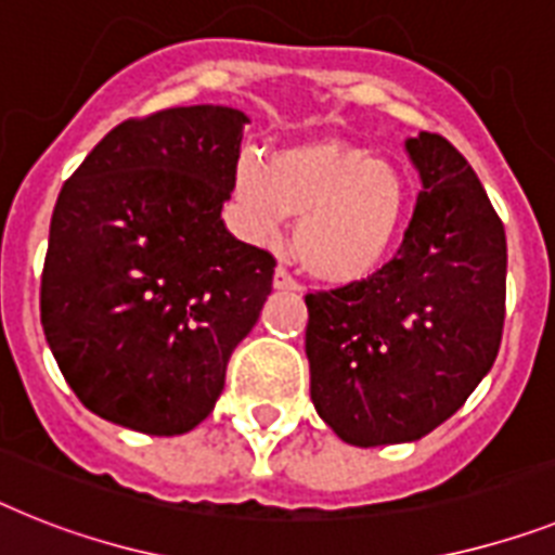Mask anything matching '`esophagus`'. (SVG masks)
<instances>
[{
  "label": "esophagus",
  "instance_id": "obj_1",
  "mask_svg": "<svg viewBox=\"0 0 555 555\" xmlns=\"http://www.w3.org/2000/svg\"><path fill=\"white\" fill-rule=\"evenodd\" d=\"M273 287L276 291H299V282L291 276V270L285 264H279L276 273H273Z\"/></svg>",
  "mask_w": 555,
  "mask_h": 555
}]
</instances>
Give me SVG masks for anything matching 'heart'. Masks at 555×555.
<instances>
[{"mask_svg":"<svg viewBox=\"0 0 555 555\" xmlns=\"http://www.w3.org/2000/svg\"><path fill=\"white\" fill-rule=\"evenodd\" d=\"M409 180L398 163L341 138L279 149L268 166L242 163L234 177L240 222L250 240H273L296 220L293 250L321 282L372 276L398 245L409 217Z\"/></svg>","mask_w":555,"mask_h":555,"instance_id":"obj_1","label":"heart"}]
</instances>
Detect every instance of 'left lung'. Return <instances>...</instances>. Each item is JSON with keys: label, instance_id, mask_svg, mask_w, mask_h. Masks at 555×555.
<instances>
[{"label": "left lung", "instance_id": "left-lung-1", "mask_svg": "<svg viewBox=\"0 0 555 555\" xmlns=\"http://www.w3.org/2000/svg\"><path fill=\"white\" fill-rule=\"evenodd\" d=\"M406 152L421 175L398 256L370 279L307 293L310 398L344 443H412L463 406L500 352L505 228L446 138Z\"/></svg>", "mask_w": 555, "mask_h": 555}]
</instances>
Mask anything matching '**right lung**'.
<instances>
[{
    "mask_svg": "<svg viewBox=\"0 0 555 555\" xmlns=\"http://www.w3.org/2000/svg\"><path fill=\"white\" fill-rule=\"evenodd\" d=\"M248 115L171 106L129 118L64 183L41 273V327L83 406L185 435L273 285L276 259L222 222Z\"/></svg>",
    "mask_w": 555,
    "mask_h": 555,
    "instance_id": "add662e5",
    "label": "right lung"
}]
</instances>
